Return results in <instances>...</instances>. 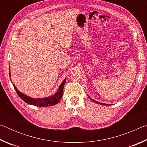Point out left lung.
I'll return each mask as SVG.
<instances>
[{
  "label": "left lung",
  "instance_id": "1",
  "mask_svg": "<svg viewBox=\"0 0 147 147\" xmlns=\"http://www.w3.org/2000/svg\"><path fill=\"white\" fill-rule=\"evenodd\" d=\"M89 98L91 99V100L93 101V102H96V103H97V104H101V105H104V106H106V105H107V106H108V105H109V104H104V103H101V102H97V101H95V100H94L93 99H92V98H91V97L90 96H89ZM111 105V104H110Z\"/></svg>",
  "mask_w": 147,
  "mask_h": 147
}]
</instances>
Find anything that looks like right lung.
Listing matches in <instances>:
<instances>
[{
    "label": "right lung",
    "mask_w": 147,
    "mask_h": 147,
    "mask_svg": "<svg viewBox=\"0 0 147 147\" xmlns=\"http://www.w3.org/2000/svg\"><path fill=\"white\" fill-rule=\"evenodd\" d=\"M9 70H10V68L9 69ZM10 76H11V74H10V72H9V77ZM65 82H66V78H65L63 80V81L62 82V83L60 84V86H59V88L58 90H57L56 93L54 94H53V95L49 96L48 97H46V98H34L30 97V96L26 95V94H23V93H21V92H20L13 84V86L19 97L21 98L22 100L25 102L26 103L30 104V105H34V106H39V107H47V106L56 105V104H57L59 102V100H60V99L62 97V96H63V87Z\"/></svg>",
    "instance_id": "right-lung-1"
}]
</instances>
